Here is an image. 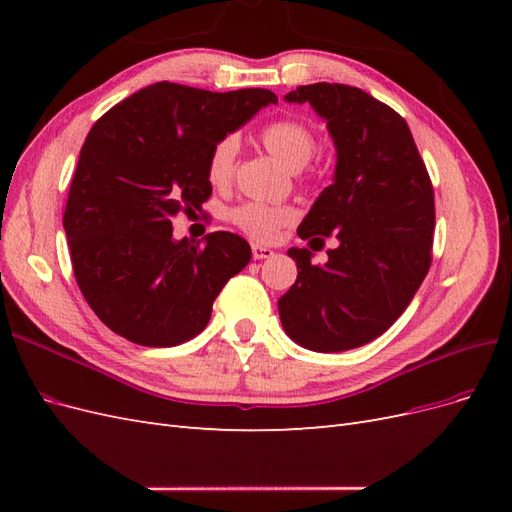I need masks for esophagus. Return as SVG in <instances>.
Masks as SVG:
<instances>
[{
	"label": "esophagus",
	"instance_id": "34e87169",
	"mask_svg": "<svg viewBox=\"0 0 512 512\" xmlns=\"http://www.w3.org/2000/svg\"><path fill=\"white\" fill-rule=\"evenodd\" d=\"M275 252L271 250V247H267V245H258V243H254L252 245V256L256 258V260H262V258H271Z\"/></svg>",
	"mask_w": 512,
	"mask_h": 512
}]
</instances>
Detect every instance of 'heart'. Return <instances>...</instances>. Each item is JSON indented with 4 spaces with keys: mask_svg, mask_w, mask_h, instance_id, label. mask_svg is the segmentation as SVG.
Segmentation results:
<instances>
[{
    "mask_svg": "<svg viewBox=\"0 0 512 512\" xmlns=\"http://www.w3.org/2000/svg\"><path fill=\"white\" fill-rule=\"evenodd\" d=\"M262 147L290 170L303 168L316 153V132L301 119H275L258 132ZM239 141L235 134L222 136L211 147L207 158V179L213 188H228L235 179ZM297 220V209L290 205H269L250 200L230 211V222L256 241H273L284 226Z\"/></svg>",
    "mask_w": 512,
    "mask_h": 512,
    "instance_id": "heart-1",
    "label": "heart"
}]
</instances>
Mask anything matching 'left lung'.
<instances>
[{"mask_svg":"<svg viewBox=\"0 0 512 512\" xmlns=\"http://www.w3.org/2000/svg\"><path fill=\"white\" fill-rule=\"evenodd\" d=\"M337 149L335 177L299 226V237H337L327 265L290 247L297 282L277 301L290 339L314 352H344L380 337L406 312L431 265L433 188L406 119L359 87L301 85Z\"/></svg>","mask_w":512,"mask_h":512,"instance_id":"8db88e82","label":"left lung"}]
</instances>
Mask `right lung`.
Masks as SVG:
<instances>
[{
    "mask_svg": "<svg viewBox=\"0 0 512 512\" xmlns=\"http://www.w3.org/2000/svg\"><path fill=\"white\" fill-rule=\"evenodd\" d=\"M275 102L269 89L215 94L162 81L89 130L64 228L76 284L113 333L168 348L207 327L213 301L250 262V243L224 230L175 241L173 218L209 200L211 147Z\"/></svg>",
    "mask_w": 512,
    "mask_h": 512,
    "instance_id": "add662e5",
    "label": "right lung"
}]
</instances>
